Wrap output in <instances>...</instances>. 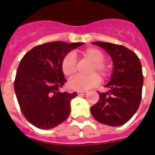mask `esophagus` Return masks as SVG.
<instances>
[{
	"mask_svg": "<svg viewBox=\"0 0 155 155\" xmlns=\"http://www.w3.org/2000/svg\"><path fill=\"white\" fill-rule=\"evenodd\" d=\"M87 93V91H78L77 94L79 96H81V95H85Z\"/></svg>",
	"mask_w": 155,
	"mask_h": 155,
	"instance_id": "obj_1",
	"label": "esophagus"
}]
</instances>
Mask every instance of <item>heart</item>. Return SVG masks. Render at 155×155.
Masks as SVG:
<instances>
[{"label":"heart","instance_id":"obj_1","mask_svg":"<svg viewBox=\"0 0 155 155\" xmlns=\"http://www.w3.org/2000/svg\"><path fill=\"white\" fill-rule=\"evenodd\" d=\"M81 55L92 63V66L89 71L90 74L92 75L88 76L78 75L71 80L68 83V87L75 91H85L99 84L101 81L100 77L94 73H99L102 77L106 78L110 75L111 72L110 66L104 62L105 55L101 50L97 48H88L84 51L81 53ZM61 69L63 74L68 77H71L76 73V60L72 54H68L63 58L61 63Z\"/></svg>","mask_w":155,"mask_h":155}]
</instances>
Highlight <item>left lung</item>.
I'll list each match as a JSON object with an SVG mask.
<instances>
[{
    "mask_svg": "<svg viewBox=\"0 0 155 155\" xmlns=\"http://www.w3.org/2000/svg\"><path fill=\"white\" fill-rule=\"evenodd\" d=\"M109 54L113 63L108 92H98L99 101L91 107L97 121L110 126H120L132 118L142 99L143 75L137 54L121 45L93 42Z\"/></svg>",
    "mask_w": 155,
    "mask_h": 155,
    "instance_id": "left-lung-1",
    "label": "left lung"
}]
</instances>
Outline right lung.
<instances>
[{
	"mask_svg": "<svg viewBox=\"0 0 155 155\" xmlns=\"http://www.w3.org/2000/svg\"><path fill=\"white\" fill-rule=\"evenodd\" d=\"M82 45L84 42H47L35 47L21 58L14 90L21 113L35 127L51 130L68 117L70 101L77 93L60 92L67 82L61 63L68 52Z\"/></svg>",
	"mask_w": 155,
	"mask_h": 155,
	"instance_id": "1",
	"label": "right lung"
}]
</instances>
